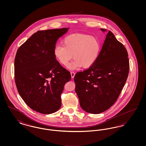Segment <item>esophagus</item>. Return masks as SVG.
Here are the masks:
<instances>
[{"instance_id":"34e87169","label":"esophagus","mask_w":146,"mask_h":146,"mask_svg":"<svg viewBox=\"0 0 146 146\" xmlns=\"http://www.w3.org/2000/svg\"><path fill=\"white\" fill-rule=\"evenodd\" d=\"M70 74H71V76H72V78H73L74 77V76H75V73L74 72H70Z\"/></svg>"}]
</instances>
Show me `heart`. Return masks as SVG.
<instances>
[{
  "instance_id": "b5f03b06",
  "label": "heart",
  "mask_w": 146,
  "mask_h": 146,
  "mask_svg": "<svg viewBox=\"0 0 146 146\" xmlns=\"http://www.w3.org/2000/svg\"><path fill=\"white\" fill-rule=\"evenodd\" d=\"M100 49V42L96 37L90 35L73 34L63 39V45L56 46L54 54L63 66H67L73 56L74 60L69 65L70 69H76L81 66L87 68L96 61Z\"/></svg>"
}]
</instances>
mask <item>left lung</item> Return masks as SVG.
<instances>
[{
	"label": "left lung",
	"mask_w": 146,
	"mask_h": 146,
	"mask_svg": "<svg viewBox=\"0 0 146 146\" xmlns=\"http://www.w3.org/2000/svg\"><path fill=\"white\" fill-rule=\"evenodd\" d=\"M127 56L124 45L110 31L96 61L89 68L77 72L74 78L75 90L84 111L99 114L114 104L129 74Z\"/></svg>",
	"instance_id": "1"
}]
</instances>
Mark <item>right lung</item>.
Wrapping results in <instances>:
<instances>
[{
  "label": "right lung",
  "instance_id": "right-lung-1",
  "mask_svg": "<svg viewBox=\"0 0 146 146\" xmlns=\"http://www.w3.org/2000/svg\"><path fill=\"white\" fill-rule=\"evenodd\" d=\"M67 28L39 31L18 49L14 62L15 81L25 102L34 110L49 114L61 106L64 85L71 79L54 54L58 39Z\"/></svg>",
  "mask_w": 146,
  "mask_h": 146
}]
</instances>
